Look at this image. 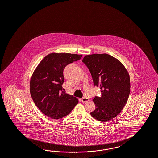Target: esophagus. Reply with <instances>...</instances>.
Returning a JSON list of instances; mask_svg holds the SVG:
<instances>
[{
    "mask_svg": "<svg viewBox=\"0 0 158 158\" xmlns=\"http://www.w3.org/2000/svg\"><path fill=\"white\" fill-rule=\"evenodd\" d=\"M81 102L83 103L87 102L90 101L89 98H87V97H83V98H81Z\"/></svg>",
    "mask_w": 158,
    "mask_h": 158,
    "instance_id": "34e87169",
    "label": "esophagus"
}]
</instances>
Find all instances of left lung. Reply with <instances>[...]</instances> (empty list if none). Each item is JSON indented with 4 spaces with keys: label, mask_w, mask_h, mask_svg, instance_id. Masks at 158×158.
I'll list each match as a JSON object with an SVG mask.
<instances>
[{
    "label": "left lung",
    "mask_w": 158,
    "mask_h": 158,
    "mask_svg": "<svg viewBox=\"0 0 158 158\" xmlns=\"http://www.w3.org/2000/svg\"><path fill=\"white\" fill-rule=\"evenodd\" d=\"M82 61L89 68L94 85L101 90V97L93 101L95 110L91 115L99 121L114 118L123 110L130 93V77L119 60L106 53L86 55Z\"/></svg>",
    "instance_id": "obj_1"
}]
</instances>
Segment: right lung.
<instances>
[{
	"label": "right lung",
	"instance_id": "obj_1",
	"mask_svg": "<svg viewBox=\"0 0 158 158\" xmlns=\"http://www.w3.org/2000/svg\"><path fill=\"white\" fill-rule=\"evenodd\" d=\"M81 57V55L52 53L35 69L30 79V94L40 110L51 118L59 119L68 115L78 103V99L64 93L62 85L66 65Z\"/></svg>",
	"mask_w": 158,
	"mask_h": 158
}]
</instances>
